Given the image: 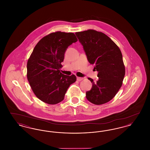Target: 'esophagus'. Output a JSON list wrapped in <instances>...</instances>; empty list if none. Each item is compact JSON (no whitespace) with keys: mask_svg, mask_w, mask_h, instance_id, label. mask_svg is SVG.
<instances>
[{"mask_svg":"<svg viewBox=\"0 0 150 150\" xmlns=\"http://www.w3.org/2000/svg\"><path fill=\"white\" fill-rule=\"evenodd\" d=\"M84 78H80V77H78L77 78V80L79 81H81L82 80H83Z\"/></svg>","mask_w":150,"mask_h":150,"instance_id":"obj_1","label":"esophagus"}]
</instances>
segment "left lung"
Wrapping results in <instances>:
<instances>
[{"instance_id": "1", "label": "left lung", "mask_w": 150, "mask_h": 150, "mask_svg": "<svg viewBox=\"0 0 150 150\" xmlns=\"http://www.w3.org/2000/svg\"><path fill=\"white\" fill-rule=\"evenodd\" d=\"M83 46L88 60L98 72L99 79L92 83L91 91L86 92V99L100 105L112 100L122 84L125 69L121 50L106 34L89 29L75 33Z\"/></svg>"}]
</instances>
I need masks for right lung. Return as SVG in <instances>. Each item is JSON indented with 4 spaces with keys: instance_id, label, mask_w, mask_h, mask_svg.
Returning a JSON list of instances; mask_svg holds the SVG:
<instances>
[{
    "instance_id": "add662e5",
    "label": "right lung",
    "mask_w": 150,
    "mask_h": 150,
    "mask_svg": "<svg viewBox=\"0 0 150 150\" xmlns=\"http://www.w3.org/2000/svg\"><path fill=\"white\" fill-rule=\"evenodd\" d=\"M78 41L72 33L56 31L43 37L36 45L27 63V78L36 97L55 105L62 101L68 88L76 80L75 75L59 69L69 45Z\"/></svg>"
}]
</instances>
